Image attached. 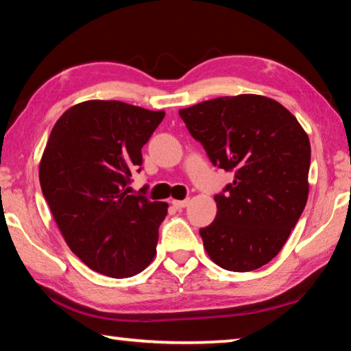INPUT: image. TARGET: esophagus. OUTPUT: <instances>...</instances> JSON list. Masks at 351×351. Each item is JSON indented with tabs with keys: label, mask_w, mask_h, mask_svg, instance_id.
<instances>
[{
	"label": "esophagus",
	"mask_w": 351,
	"mask_h": 351,
	"mask_svg": "<svg viewBox=\"0 0 351 351\" xmlns=\"http://www.w3.org/2000/svg\"><path fill=\"white\" fill-rule=\"evenodd\" d=\"M190 203V199H182V201H178V199H173L171 201V204H173L176 209H184V207H187Z\"/></svg>",
	"instance_id": "obj_1"
}]
</instances>
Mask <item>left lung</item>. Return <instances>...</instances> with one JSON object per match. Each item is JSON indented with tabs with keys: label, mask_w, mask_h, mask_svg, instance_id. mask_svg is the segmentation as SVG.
Returning <instances> with one entry per match:
<instances>
[{
	"label": "left lung",
	"mask_w": 351,
	"mask_h": 351,
	"mask_svg": "<svg viewBox=\"0 0 351 351\" xmlns=\"http://www.w3.org/2000/svg\"><path fill=\"white\" fill-rule=\"evenodd\" d=\"M213 165L234 181L215 195L217 217L199 229L213 263L235 272L258 269L280 252L308 199L310 139L274 99L224 96L180 110Z\"/></svg>",
	"instance_id": "obj_1"
}]
</instances>
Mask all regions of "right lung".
<instances>
[{
  "label": "right lung",
  "instance_id": "obj_1",
  "mask_svg": "<svg viewBox=\"0 0 351 351\" xmlns=\"http://www.w3.org/2000/svg\"><path fill=\"white\" fill-rule=\"evenodd\" d=\"M164 116L86 100L64 111L47 139L38 175L52 217L71 251L104 276L139 274L156 254L169 204L130 195L128 184Z\"/></svg>",
  "mask_w": 351,
  "mask_h": 351
}]
</instances>
